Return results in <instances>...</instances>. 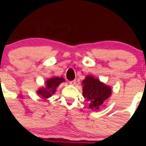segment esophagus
Wrapping results in <instances>:
<instances>
[{
    "label": "esophagus",
    "mask_w": 146,
    "mask_h": 146,
    "mask_svg": "<svg viewBox=\"0 0 146 146\" xmlns=\"http://www.w3.org/2000/svg\"><path fill=\"white\" fill-rule=\"evenodd\" d=\"M69 83L70 84V85H75L76 84V80H71V81H70V82Z\"/></svg>",
    "instance_id": "1"
}]
</instances>
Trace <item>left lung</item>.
Here are the masks:
<instances>
[{"instance_id": "8db88e82", "label": "left lung", "mask_w": 146, "mask_h": 146, "mask_svg": "<svg viewBox=\"0 0 146 146\" xmlns=\"http://www.w3.org/2000/svg\"><path fill=\"white\" fill-rule=\"evenodd\" d=\"M82 95L91 110H98L111 95V88L93 76H88L82 80Z\"/></svg>"}]
</instances>
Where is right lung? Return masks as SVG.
<instances>
[{
    "instance_id": "right-lung-1",
    "label": "right lung",
    "mask_w": 146,
    "mask_h": 146,
    "mask_svg": "<svg viewBox=\"0 0 146 146\" xmlns=\"http://www.w3.org/2000/svg\"><path fill=\"white\" fill-rule=\"evenodd\" d=\"M64 81L65 79L62 77H53L48 78L45 82V88H39L36 92L42 98L47 99L55 93L57 87Z\"/></svg>"
}]
</instances>
